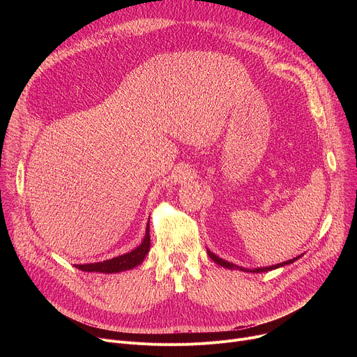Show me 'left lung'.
I'll return each instance as SVG.
<instances>
[{
  "instance_id": "1",
  "label": "left lung",
  "mask_w": 357,
  "mask_h": 357,
  "mask_svg": "<svg viewBox=\"0 0 357 357\" xmlns=\"http://www.w3.org/2000/svg\"><path fill=\"white\" fill-rule=\"evenodd\" d=\"M208 254H209V257L215 261V263H218L219 266H222V267H226V268H236V270H241V271H250V273H264V271H270V270H275V268H278V267H282V266H285V264H291V263H294L296 259H292V260H288V261H285V263H280V264H277V266H270V267H264V268H252V270H245V268H243V267H238V266H234V264H231V263H229V261H226V260H222V259H219L218 256H215V254L212 252V251H209L208 250Z\"/></svg>"
}]
</instances>
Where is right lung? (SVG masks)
<instances>
[{
	"label": "right lung",
	"mask_w": 357,
	"mask_h": 357,
	"mask_svg": "<svg viewBox=\"0 0 357 357\" xmlns=\"http://www.w3.org/2000/svg\"><path fill=\"white\" fill-rule=\"evenodd\" d=\"M149 247H151V237H149V222H148L146 229H145V237H144L142 243L135 250H132L127 254H123V256L114 257L112 260H106L101 263H93V264H75V267L82 271H89V273L96 271V273L112 274V273L126 271V270L139 266L144 261L146 252L149 251Z\"/></svg>",
	"instance_id": "obj_1"
}]
</instances>
